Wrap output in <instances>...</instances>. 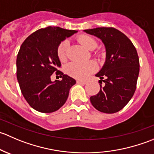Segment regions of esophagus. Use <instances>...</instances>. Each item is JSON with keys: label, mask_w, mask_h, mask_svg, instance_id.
<instances>
[{"label": "esophagus", "mask_w": 154, "mask_h": 154, "mask_svg": "<svg viewBox=\"0 0 154 154\" xmlns=\"http://www.w3.org/2000/svg\"><path fill=\"white\" fill-rule=\"evenodd\" d=\"M86 83V81H85V80H77V83H79V84H85Z\"/></svg>", "instance_id": "obj_1"}]
</instances>
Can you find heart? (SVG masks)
<instances>
[{
  "label": "heart",
  "instance_id": "1",
  "mask_svg": "<svg viewBox=\"0 0 154 154\" xmlns=\"http://www.w3.org/2000/svg\"><path fill=\"white\" fill-rule=\"evenodd\" d=\"M79 42L88 51H93L97 46V43L94 38L88 35H81L78 38ZM68 48V42L63 41L59 45L57 48V55L61 61L66 60V51ZM95 64L93 62L86 63H69L66 66V72L71 77L77 79H83L95 70Z\"/></svg>",
  "mask_w": 154,
  "mask_h": 154
}]
</instances>
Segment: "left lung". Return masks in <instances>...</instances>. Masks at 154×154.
I'll list each match as a JSON object with an SVG mask.
<instances>
[{
  "label": "left lung",
  "instance_id": "obj_1",
  "mask_svg": "<svg viewBox=\"0 0 154 154\" xmlns=\"http://www.w3.org/2000/svg\"><path fill=\"white\" fill-rule=\"evenodd\" d=\"M83 31L100 38L106 49L104 64L95 74L104 86L100 85V91L90 97V101L102 112H117L127 104L136 91L139 73L137 51L123 32L112 27Z\"/></svg>",
  "mask_w": 154,
  "mask_h": 154
}]
</instances>
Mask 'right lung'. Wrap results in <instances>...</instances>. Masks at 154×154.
<instances>
[{
  "label": "right lung",
  "instance_id": "1",
  "mask_svg": "<svg viewBox=\"0 0 154 154\" xmlns=\"http://www.w3.org/2000/svg\"><path fill=\"white\" fill-rule=\"evenodd\" d=\"M77 32L48 27L29 35L21 45L16 60L17 79L21 93L29 105L36 111L50 113L66 103L69 90L76 80L61 71L57 55L59 45ZM55 71L61 73L62 81L53 82L50 76Z\"/></svg>",
  "mask_w": 154,
  "mask_h": 154
}]
</instances>
